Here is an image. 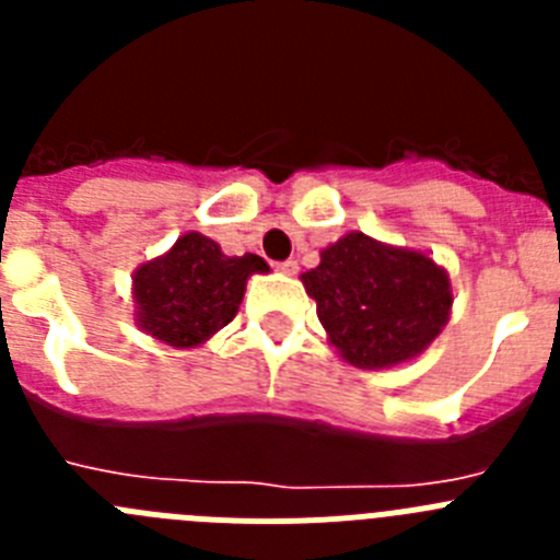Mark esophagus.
<instances>
[{"label": "esophagus", "mask_w": 560, "mask_h": 560, "mask_svg": "<svg viewBox=\"0 0 560 560\" xmlns=\"http://www.w3.org/2000/svg\"><path fill=\"white\" fill-rule=\"evenodd\" d=\"M277 269L285 271V275H296V271H300V264L289 257V260H283V264H277Z\"/></svg>", "instance_id": "obj_1"}]
</instances>
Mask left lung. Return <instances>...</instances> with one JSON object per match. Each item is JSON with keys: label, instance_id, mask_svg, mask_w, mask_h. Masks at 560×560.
<instances>
[{"label": "left lung", "instance_id": "left-lung-1", "mask_svg": "<svg viewBox=\"0 0 560 560\" xmlns=\"http://www.w3.org/2000/svg\"><path fill=\"white\" fill-rule=\"evenodd\" d=\"M303 283L330 341L355 368H393L418 355L452 308L448 277L432 257L381 246L364 232L328 246Z\"/></svg>", "mask_w": 560, "mask_h": 560}]
</instances>
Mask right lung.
Masks as SVG:
<instances>
[{"label":"right lung","instance_id":"obj_1","mask_svg":"<svg viewBox=\"0 0 560 560\" xmlns=\"http://www.w3.org/2000/svg\"><path fill=\"white\" fill-rule=\"evenodd\" d=\"M255 271H269L264 257H226L215 241L187 232L165 257L133 275L140 325L173 348L201 345L232 323Z\"/></svg>","mask_w":560,"mask_h":560}]
</instances>
